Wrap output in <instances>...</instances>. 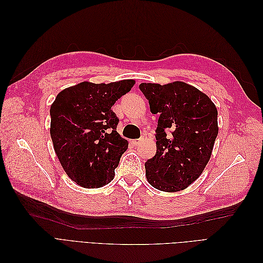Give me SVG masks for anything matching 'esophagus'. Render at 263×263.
<instances>
[{
	"mask_svg": "<svg viewBox=\"0 0 263 263\" xmlns=\"http://www.w3.org/2000/svg\"><path fill=\"white\" fill-rule=\"evenodd\" d=\"M141 141H142V139H141V138H139V139H135V140H133V141H132V144H133L134 146H138V145H140V144H141Z\"/></svg>",
	"mask_w": 263,
	"mask_h": 263,
	"instance_id": "esophagus-1",
	"label": "esophagus"
}]
</instances>
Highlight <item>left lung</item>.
Segmentation results:
<instances>
[{"label": "left lung", "mask_w": 263, "mask_h": 263, "mask_svg": "<svg viewBox=\"0 0 263 263\" xmlns=\"http://www.w3.org/2000/svg\"><path fill=\"white\" fill-rule=\"evenodd\" d=\"M150 112L159 114L156 155L145 163L150 185L163 192L186 189L204 171L218 134L217 108L195 86L176 81L141 83Z\"/></svg>", "instance_id": "1"}]
</instances>
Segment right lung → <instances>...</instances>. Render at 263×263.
<instances>
[{"label":"right lung","instance_id":"right-lung-1","mask_svg":"<svg viewBox=\"0 0 263 263\" xmlns=\"http://www.w3.org/2000/svg\"><path fill=\"white\" fill-rule=\"evenodd\" d=\"M135 80L81 82L62 90L50 106V136L63 170L78 185L101 187L114 179L128 141L116 132L112 106Z\"/></svg>","mask_w":263,"mask_h":263}]
</instances>
